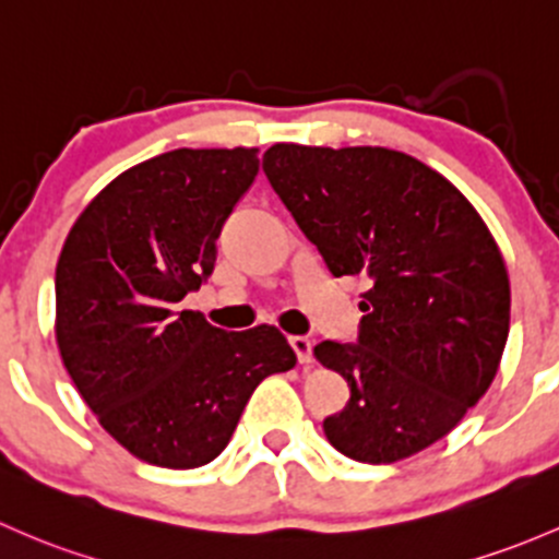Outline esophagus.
Listing matches in <instances>:
<instances>
[{
  "mask_svg": "<svg viewBox=\"0 0 559 559\" xmlns=\"http://www.w3.org/2000/svg\"><path fill=\"white\" fill-rule=\"evenodd\" d=\"M289 345L295 348L297 361L302 364V367H310V361H313V343H310V337L295 334V337H289Z\"/></svg>",
  "mask_w": 559,
  "mask_h": 559,
  "instance_id": "1",
  "label": "esophagus"
}]
</instances>
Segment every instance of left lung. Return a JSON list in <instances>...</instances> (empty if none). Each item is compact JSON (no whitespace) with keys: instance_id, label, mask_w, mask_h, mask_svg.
Returning a JSON list of instances; mask_svg holds the SVG:
<instances>
[{"instance_id":"1","label":"left lung","mask_w":559,"mask_h":559,"mask_svg":"<svg viewBox=\"0 0 559 559\" xmlns=\"http://www.w3.org/2000/svg\"><path fill=\"white\" fill-rule=\"evenodd\" d=\"M262 168L329 273L372 278L356 343L313 348L350 388L324 420L332 448L396 463L448 437L490 388L509 337V273L477 209L385 146L273 144Z\"/></svg>"}]
</instances>
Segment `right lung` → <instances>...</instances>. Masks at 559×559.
Masks as SVG:
<instances>
[{"mask_svg": "<svg viewBox=\"0 0 559 559\" xmlns=\"http://www.w3.org/2000/svg\"><path fill=\"white\" fill-rule=\"evenodd\" d=\"M260 150H174L109 181L56 264V340L80 396L139 461L198 468L230 442L267 374L297 364L275 326H211L201 289Z\"/></svg>", "mask_w": 559, "mask_h": 559, "instance_id": "right-lung-1", "label": "right lung"}]
</instances>
